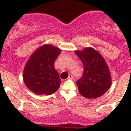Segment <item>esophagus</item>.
Instances as JSON below:
<instances>
[{"mask_svg":"<svg viewBox=\"0 0 131 131\" xmlns=\"http://www.w3.org/2000/svg\"><path fill=\"white\" fill-rule=\"evenodd\" d=\"M74 79V77L72 74H69V76L68 77V80H73Z\"/></svg>","mask_w":131,"mask_h":131,"instance_id":"esophagus-1","label":"esophagus"}]
</instances>
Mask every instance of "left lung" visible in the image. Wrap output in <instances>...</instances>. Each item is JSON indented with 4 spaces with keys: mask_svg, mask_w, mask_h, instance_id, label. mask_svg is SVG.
I'll list each match as a JSON object with an SVG mask.
<instances>
[{
    "mask_svg": "<svg viewBox=\"0 0 131 131\" xmlns=\"http://www.w3.org/2000/svg\"><path fill=\"white\" fill-rule=\"evenodd\" d=\"M75 53L83 64V76L76 82L80 94L88 99L100 97L111 86V76L106 61L92 48Z\"/></svg>",
    "mask_w": 131,
    "mask_h": 131,
    "instance_id": "left-lung-1",
    "label": "left lung"
}]
</instances>
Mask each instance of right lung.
Segmentation results:
<instances>
[{
  "mask_svg": "<svg viewBox=\"0 0 131 131\" xmlns=\"http://www.w3.org/2000/svg\"><path fill=\"white\" fill-rule=\"evenodd\" d=\"M61 49L45 44L37 49L28 60L23 71L26 86L34 93L49 95L58 90L61 85L54 63Z\"/></svg>",
  "mask_w": 131,
  "mask_h": 131,
  "instance_id": "right-lung-1",
  "label": "right lung"
}]
</instances>
